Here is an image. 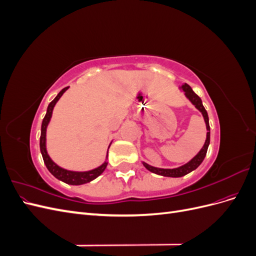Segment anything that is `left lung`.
<instances>
[{
	"mask_svg": "<svg viewBox=\"0 0 256 256\" xmlns=\"http://www.w3.org/2000/svg\"><path fill=\"white\" fill-rule=\"evenodd\" d=\"M180 88L184 92L186 97H187L190 100L191 104L194 106L200 113L203 114V118H204V120H205V124H206V128H207L206 141H205L204 146L202 147V150L198 152V154H196V156L193 157L188 162V164H184V166H182L180 168H160L152 166L150 164H145V162H143V166L147 170H148V171H150V172H152L154 174L161 175V176L182 177V176L187 175L188 173H190L192 171H194V170L203 162V160H204V158L206 156V152H207V150H208L209 143H210V127H209V118H208L207 111L205 110V108L203 106L202 100H200V98L192 90V88L189 86L187 83H184Z\"/></svg>",
	"mask_w": 256,
	"mask_h": 256,
	"instance_id": "8db88e82",
	"label": "left lung"
}]
</instances>
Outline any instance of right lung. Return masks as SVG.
Returning a JSON list of instances; mask_svg holds the SVG:
<instances>
[{
	"instance_id": "1",
	"label": "right lung",
	"mask_w": 256,
	"mask_h": 256,
	"mask_svg": "<svg viewBox=\"0 0 256 256\" xmlns=\"http://www.w3.org/2000/svg\"><path fill=\"white\" fill-rule=\"evenodd\" d=\"M67 88H65L62 90L58 94V96L54 98L48 106L47 113H46L44 118L42 120V134H40V152H42V154L44 162L46 166H47V168L49 170V172L54 177L58 178V180L64 182L68 184L79 186V184H86V182L94 180L95 178H97L100 174H102L104 171L106 166H108V162L104 161L102 166L94 168V170H90V171L74 172V171H68V170H65L63 168L58 166L56 164H54L52 159L49 157L48 152H47V147H46V132H47L48 124L51 120L53 108H54V106L56 104V102H58V99L62 97V95H63L64 92L67 90ZM106 157H108V154H106Z\"/></svg>"
}]
</instances>
